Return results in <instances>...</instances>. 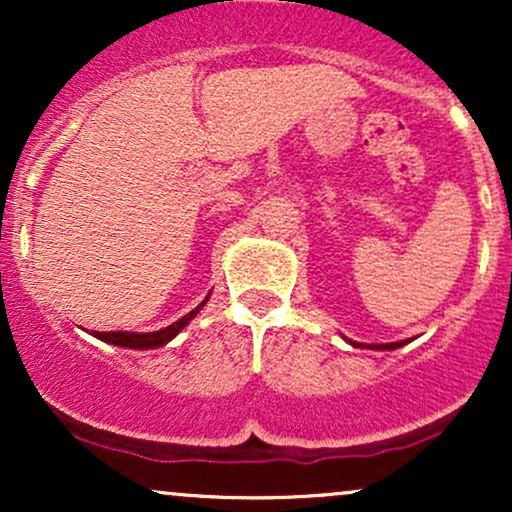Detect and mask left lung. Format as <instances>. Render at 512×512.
Listing matches in <instances>:
<instances>
[{
	"mask_svg": "<svg viewBox=\"0 0 512 512\" xmlns=\"http://www.w3.org/2000/svg\"><path fill=\"white\" fill-rule=\"evenodd\" d=\"M351 346H366V349H378V351H395L399 349V346L407 344V339L404 342H390V344H358V342H351V339H346Z\"/></svg>",
	"mask_w": 512,
	"mask_h": 512,
	"instance_id": "obj_1",
	"label": "left lung"
}]
</instances>
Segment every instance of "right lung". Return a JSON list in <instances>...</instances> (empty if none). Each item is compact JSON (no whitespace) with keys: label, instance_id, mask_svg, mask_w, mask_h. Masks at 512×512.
Here are the masks:
<instances>
[{"label":"right lung","instance_id":"1","mask_svg":"<svg viewBox=\"0 0 512 512\" xmlns=\"http://www.w3.org/2000/svg\"><path fill=\"white\" fill-rule=\"evenodd\" d=\"M209 296H211V291L207 293V298H204V301L199 303L195 310H190V313L182 315L178 322H173V325L163 327V330H158V332H93V337L101 339V342H105V344L125 346V349H158V346H166L170 339L178 337V334L185 330L187 325H190V320H195L199 310L207 305Z\"/></svg>","mask_w":512,"mask_h":512}]
</instances>
